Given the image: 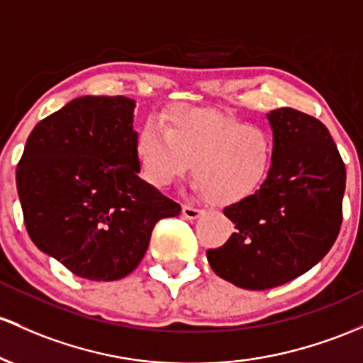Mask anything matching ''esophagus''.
Here are the masks:
<instances>
[{"mask_svg": "<svg viewBox=\"0 0 363 363\" xmlns=\"http://www.w3.org/2000/svg\"><path fill=\"white\" fill-rule=\"evenodd\" d=\"M201 213H203V210L196 208V206H191V205L182 206V215H184V218H189V220H194V218L200 217Z\"/></svg>", "mask_w": 363, "mask_h": 363, "instance_id": "1", "label": "esophagus"}]
</instances>
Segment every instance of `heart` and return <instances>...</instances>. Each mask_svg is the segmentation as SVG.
Returning a JSON list of instances; mask_svg holds the SVG:
<instances>
[{
  "instance_id": "b5f03b06",
  "label": "heart",
  "mask_w": 363,
  "mask_h": 363,
  "mask_svg": "<svg viewBox=\"0 0 363 363\" xmlns=\"http://www.w3.org/2000/svg\"><path fill=\"white\" fill-rule=\"evenodd\" d=\"M162 129L148 125L136 139L139 172L157 189L182 181L193 163L196 189L213 205L230 206L253 198L272 172L276 141L258 123L179 105L163 113Z\"/></svg>"
}]
</instances>
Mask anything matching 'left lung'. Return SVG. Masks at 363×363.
I'll list each match as a JSON object with an SVG mask.
<instances>
[{
	"label": "left lung",
	"instance_id": "obj_1",
	"mask_svg": "<svg viewBox=\"0 0 363 363\" xmlns=\"http://www.w3.org/2000/svg\"><path fill=\"white\" fill-rule=\"evenodd\" d=\"M274 167L264 188L224 210L234 233L208 250L217 276L242 289H270L293 281L328 255L343 220L345 162L318 118L300 110H272Z\"/></svg>",
	"mask_w": 363,
	"mask_h": 363
}]
</instances>
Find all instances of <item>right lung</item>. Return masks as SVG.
<instances>
[{
  "label": "right lung",
  "instance_id": "right-lung-1",
  "mask_svg": "<svg viewBox=\"0 0 363 363\" xmlns=\"http://www.w3.org/2000/svg\"><path fill=\"white\" fill-rule=\"evenodd\" d=\"M133 111L125 96L72 99L34 127L17 165L30 240L89 281L133 272L155 224L181 213L138 175Z\"/></svg>",
  "mask_w": 363,
  "mask_h": 363
}]
</instances>
